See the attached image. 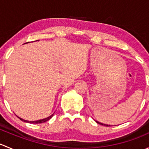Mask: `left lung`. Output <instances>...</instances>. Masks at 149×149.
I'll return each instance as SVG.
<instances>
[{"label": "left lung", "mask_w": 149, "mask_h": 149, "mask_svg": "<svg viewBox=\"0 0 149 149\" xmlns=\"http://www.w3.org/2000/svg\"><path fill=\"white\" fill-rule=\"evenodd\" d=\"M96 123H98V124H100V125H104V126H110L109 125H107V124H103V123H100V122H98V121H96Z\"/></svg>", "instance_id": "8db88e82"}]
</instances>
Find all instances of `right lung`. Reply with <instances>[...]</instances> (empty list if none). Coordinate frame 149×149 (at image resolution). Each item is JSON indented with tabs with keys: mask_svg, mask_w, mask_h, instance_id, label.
<instances>
[{
	"mask_svg": "<svg viewBox=\"0 0 149 149\" xmlns=\"http://www.w3.org/2000/svg\"><path fill=\"white\" fill-rule=\"evenodd\" d=\"M25 44H26V43H25ZM54 113H55V112H54ZM54 113L52 114V115H51L50 116L47 117V118H44V119H42V120H35V121H28V120H24V119H22V118H19V117H18V118H19V119L21 120H22V121H24V122H25V123H34V124H38V123H45V122H47V121H48V120H49V119H51V118H52V117L53 116Z\"/></svg>",
	"mask_w": 149,
	"mask_h": 149,
	"instance_id": "right-lung-1",
	"label": "right lung"
}]
</instances>
